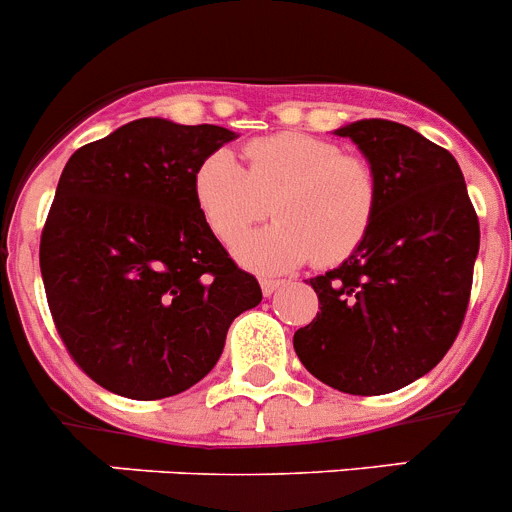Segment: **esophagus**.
<instances>
[{
	"mask_svg": "<svg viewBox=\"0 0 512 512\" xmlns=\"http://www.w3.org/2000/svg\"><path fill=\"white\" fill-rule=\"evenodd\" d=\"M260 285H262V295L272 297L282 287V280H275V277H262Z\"/></svg>",
	"mask_w": 512,
	"mask_h": 512,
	"instance_id": "34e87169",
	"label": "esophagus"
}]
</instances>
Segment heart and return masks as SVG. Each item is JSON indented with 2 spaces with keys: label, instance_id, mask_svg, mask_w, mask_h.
I'll use <instances>...</instances> for the list:
<instances>
[{
  "label": "heart",
  "instance_id": "heart-1",
  "mask_svg": "<svg viewBox=\"0 0 512 512\" xmlns=\"http://www.w3.org/2000/svg\"><path fill=\"white\" fill-rule=\"evenodd\" d=\"M245 162L227 147L207 152L195 167L197 210L222 242L270 212L277 222L242 237L235 257L260 272H285L315 257L337 265L365 242L375 222L377 177L360 157L335 142L300 132L260 137L245 147Z\"/></svg>",
  "mask_w": 512,
  "mask_h": 512
}]
</instances>
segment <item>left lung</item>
Instances as JSON below:
<instances>
[{
    "instance_id": "1",
    "label": "left lung",
    "mask_w": 512,
    "mask_h": 512,
    "mask_svg": "<svg viewBox=\"0 0 512 512\" xmlns=\"http://www.w3.org/2000/svg\"><path fill=\"white\" fill-rule=\"evenodd\" d=\"M332 135L377 177L375 222L340 267L312 277L320 312L295 332L297 357L350 395H385L428 375L453 345L473 285L480 225L455 157L390 119Z\"/></svg>"
}]
</instances>
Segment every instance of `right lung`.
I'll list each match as a JSON object with an SVG mask.
<instances>
[{
	"mask_svg": "<svg viewBox=\"0 0 512 512\" xmlns=\"http://www.w3.org/2000/svg\"><path fill=\"white\" fill-rule=\"evenodd\" d=\"M232 140L217 124L142 117L64 165L39 267L69 355L109 393H185L217 365L232 320L260 305L192 192L202 157Z\"/></svg>",
	"mask_w": 512,
	"mask_h": 512,
	"instance_id": "1",
	"label": "right lung"
}]
</instances>
